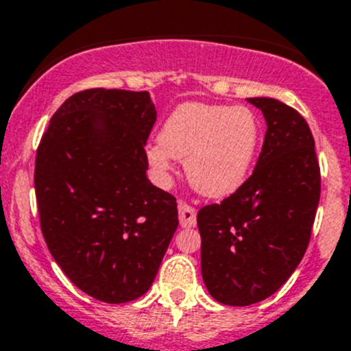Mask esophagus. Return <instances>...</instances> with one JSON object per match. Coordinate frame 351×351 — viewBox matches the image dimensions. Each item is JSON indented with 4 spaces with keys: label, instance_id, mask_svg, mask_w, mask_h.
<instances>
[{
    "label": "esophagus",
    "instance_id": "esophagus-1",
    "mask_svg": "<svg viewBox=\"0 0 351 351\" xmlns=\"http://www.w3.org/2000/svg\"><path fill=\"white\" fill-rule=\"evenodd\" d=\"M178 220L182 227H194L195 225V209L186 202L178 204Z\"/></svg>",
    "mask_w": 351,
    "mask_h": 351
}]
</instances>
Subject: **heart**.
I'll list each match as a JSON object with an SVG mask.
<instances>
[{"label":"heart","instance_id":"obj_1","mask_svg":"<svg viewBox=\"0 0 351 351\" xmlns=\"http://www.w3.org/2000/svg\"><path fill=\"white\" fill-rule=\"evenodd\" d=\"M258 142L260 121L250 107L191 101L166 119L147 159L159 175L171 169V157L185 160L186 176L199 192L225 197L244 182Z\"/></svg>","mask_w":351,"mask_h":351}]
</instances>
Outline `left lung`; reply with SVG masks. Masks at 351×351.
Returning <instances> with one entry per match:
<instances>
[{
	"label": "left lung",
	"mask_w": 351,
	"mask_h": 351,
	"mask_svg": "<svg viewBox=\"0 0 351 351\" xmlns=\"http://www.w3.org/2000/svg\"><path fill=\"white\" fill-rule=\"evenodd\" d=\"M247 100L267 121L256 168L234 194L197 213L202 279L230 306L267 300L289 279L308 247L320 199L308 123L275 98Z\"/></svg>",
	"instance_id": "1"
}]
</instances>
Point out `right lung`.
I'll use <instances>...</instances> for the list:
<instances>
[{
  "label": "right lung",
  "mask_w": 351,
  "mask_h": 351,
  "mask_svg": "<svg viewBox=\"0 0 351 351\" xmlns=\"http://www.w3.org/2000/svg\"><path fill=\"white\" fill-rule=\"evenodd\" d=\"M156 119L149 91H77L36 152L45 242L71 282L104 303L149 291L178 227L176 197L145 175Z\"/></svg>",
  "instance_id": "obj_1"
}]
</instances>
